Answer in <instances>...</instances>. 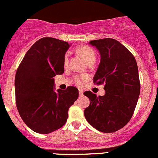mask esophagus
<instances>
[{
	"instance_id": "34e87169",
	"label": "esophagus",
	"mask_w": 158,
	"mask_h": 158,
	"mask_svg": "<svg viewBox=\"0 0 158 158\" xmlns=\"http://www.w3.org/2000/svg\"><path fill=\"white\" fill-rule=\"evenodd\" d=\"M79 96H82V95H83V91H82V89H79Z\"/></svg>"
}]
</instances>
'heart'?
Masks as SVG:
<instances>
[{"label": "heart", "mask_w": 158, "mask_h": 158, "mask_svg": "<svg viewBox=\"0 0 158 158\" xmlns=\"http://www.w3.org/2000/svg\"><path fill=\"white\" fill-rule=\"evenodd\" d=\"M78 52L83 58V60H84L86 63H89V62L91 61L94 62L96 54H95L94 50L91 47H89L88 45H81L80 47L78 48ZM69 52H67L64 54V65H67L68 63H69ZM86 79H87V76L86 75L76 76H74L73 82L76 85L81 86Z\"/></svg>", "instance_id": "heart-1"}]
</instances>
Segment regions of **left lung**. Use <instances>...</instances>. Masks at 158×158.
Listing matches in <instances>:
<instances>
[{
	"instance_id": "8db88e82",
	"label": "left lung",
	"mask_w": 158,
	"mask_h": 158,
	"mask_svg": "<svg viewBox=\"0 0 158 158\" xmlns=\"http://www.w3.org/2000/svg\"><path fill=\"white\" fill-rule=\"evenodd\" d=\"M101 55L94 82L105 84L104 96L91 91L84 94L90 101L84 110L88 123L104 133H112L127 124L134 113L140 94L137 63L131 52L113 38L90 41Z\"/></svg>"
}]
</instances>
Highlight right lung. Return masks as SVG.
<instances>
[{"label": "right lung", "mask_w": 158, "mask_h": 158, "mask_svg": "<svg viewBox=\"0 0 158 158\" xmlns=\"http://www.w3.org/2000/svg\"><path fill=\"white\" fill-rule=\"evenodd\" d=\"M69 42L45 37L27 52L15 73L16 107L32 131L49 134L63 127L69 109L77 100L75 86L54 90V77L64 72V57Z\"/></svg>", "instance_id": "right-lung-1"}]
</instances>
